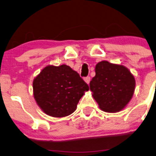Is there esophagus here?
<instances>
[{
	"label": "esophagus",
	"instance_id": "34e87169",
	"mask_svg": "<svg viewBox=\"0 0 156 156\" xmlns=\"http://www.w3.org/2000/svg\"><path fill=\"white\" fill-rule=\"evenodd\" d=\"M84 81H85L87 84H89V82H90V77L87 76L86 77V78H84Z\"/></svg>",
	"mask_w": 156,
	"mask_h": 156
}]
</instances>
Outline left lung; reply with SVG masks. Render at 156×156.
<instances>
[{
  "instance_id": "1",
  "label": "left lung",
  "mask_w": 156,
  "mask_h": 156,
  "mask_svg": "<svg viewBox=\"0 0 156 156\" xmlns=\"http://www.w3.org/2000/svg\"><path fill=\"white\" fill-rule=\"evenodd\" d=\"M133 75L125 66L107 61L98 62L89 87L100 108L108 113L120 112L128 104L135 90Z\"/></svg>"
}]
</instances>
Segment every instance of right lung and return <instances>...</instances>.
I'll return each mask as SVG.
<instances>
[{
  "label": "right lung",
  "mask_w": 156,
  "mask_h": 156,
  "mask_svg": "<svg viewBox=\"0 0 156 156\" xmlns=\"http://www.w3.org/2000/svg\"><path fill=\"white\" fill-rule=\"evenodd\" d=\"M89 89L79 74L66 64L46 66L33 80V94L37 105L53 117L73 114Z\"/></svg>",
  "instance_id": "1"
}]
</instances>
